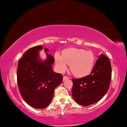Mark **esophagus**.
<instances>
[{
    "label": "esophagus",
    "mask_w": 127,
    "mask_h": 127,
    "mask_svg": "<svg viewBox=\"0 0 127 127\" xmlns=\"http://www.w3.org/2000/svg\"><path fill=\"white\" fill-rule=\"evenodd\" d=\"M69 79V77H66V76H64L63 77V81H64L66 80V79Z\"/></svg>",
    "instance_id": "34e87169"
}]
</instances>
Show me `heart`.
I'll return each instance as SVG.
<instances>
[{"mask_svg": "<svg viewBox=\"0 0 127 127\" xmlns=\"http://www.w3.org/2000/svg\"><path fill=\"white\" fill-rule=\"evenodd\" d=\"M56 65L61 72H64L70 65V70L76 77L89 75L93 69L95 57L91 51L77 48H69L64 50L63 57L58 53L55 55Z\"/></svg>", "mask_w": 127, "mask_h": 127, "instance_id": "b5f03b06", "label": "heart"}]
</instances>
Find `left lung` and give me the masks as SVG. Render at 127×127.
<instances>
[{
	"label": "left lung",
	"instance_id": "8db88e82",
	"mask_svg": "<svg viewBox=\"0 0 127 127\" xmlns=\"http://www.w3.org/2000/svg\"><path fill=\"white\" fill-rule=\"evenodd\" d=\"M111 78L109 59L101 54L92 72L86 77L72 79V97L79 105L89 106L98 102L108 91Z\"/></svg>",
	"mask_w": 127,
	"mask_h": 127
}]
</instances>
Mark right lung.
Segmentation results:
<instances>
[{
    "instance_id": "right-lung-1",
    "label": "right lung",
    "mask_w": 127,
    "mask_h": 127,
    "mask_svg": "<svg viewBox=\"0 0 127 127\" xmlns=\"http://www.w3.org/2000/svg\"><path fill=\"white\" fill-rule=\"evenodd\" d=\"M41 45L30 48L18 62L17 83L21 95L30 106L44 109L51 102L56 87L61 84L63 76L53 71L54 58L44 49L46 59L40 58Z\"/></svg>"
}]
</instances>
